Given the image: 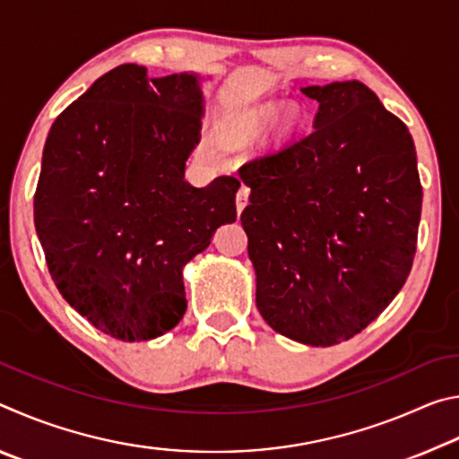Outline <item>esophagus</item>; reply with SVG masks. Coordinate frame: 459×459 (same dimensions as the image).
<instances>
[{
  "label": "esophagus",
  "mask_w": 459,
  "mask_h": 459,
  "mask_svg": "<svg viewBox=\"0 0 459 459\" xmlns=\"http://www.w3.org/2000/svg\"><path fill=\"white\" fill-rule=\"evenodd\" d=\"M248 192H251V190H248V186H245V184L240 186L238 192H237V211H238V212H243V208L247 206Z\"/></svg>",
  "instance_id": "obj_1"
}]
</instances>
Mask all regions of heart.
<instances>
[{"mask_svg":"<svg viewBox=\"0 0 459 459\" xmlns=\"http://www.w3.org/2000/svg\"><path fill=\"white\" fill-rule=\"evenodd\" d=\"M267 115H269V113H265V115H263V119H265V117H267Z\"/></svg>","mask_w":459,"mask_h":459,"instance_id":"heart-1","label":"heart"}]
</instances>
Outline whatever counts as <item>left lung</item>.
Listing matches in <instances>:
<instances>
[{"label":"left lung","instance_id":"obj_1","mask_svg":"<svg viewBox=\"0 0 459 459\" xmlns=\"http://www.w3.org/2000/svg\"><path fill=\"white\" fill-rule=\"evenodd\" d=\"M314 127L240 168L257 307L309 346L351 340L405 285L423 188L405 123L359 81L301 89Z\"/></svg>","mask_w":459,"mask_h":459}]
</instances>
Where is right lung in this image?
<instances>
[{"instance_id": "1", "label": "right lung", "mask_w": 459, "mask_h": 459, "mask_svg": "<svg viewBox=\"0 0 459 459\" xmlns=\"http://www.w3.org/2000/svg\"><path fill=\"white\" fill-rule=\"evenodd\" d=\"M121 65L52 123L34 194L46 265L68 304L108 336L158 338L182 320V267L237 221L240 180H184L200 142L194 74Z\"/></svg>"}]
</instances>
